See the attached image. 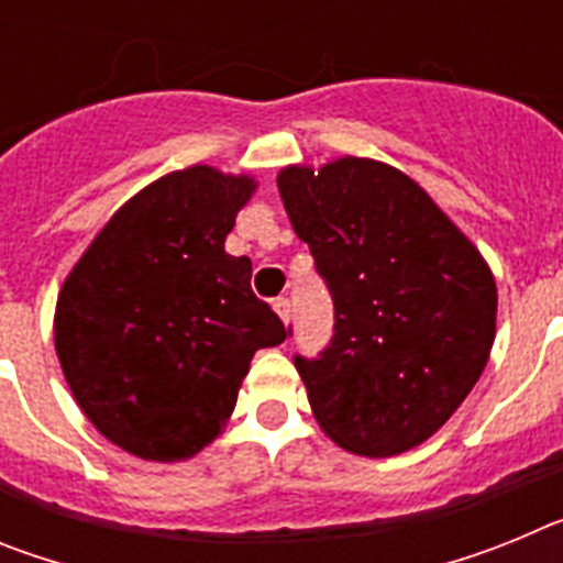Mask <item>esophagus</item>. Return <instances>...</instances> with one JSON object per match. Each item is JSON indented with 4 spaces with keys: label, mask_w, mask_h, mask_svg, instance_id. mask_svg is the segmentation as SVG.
I'll return each instance as SVG.
<instances>
[{
    "label": "esophagus",
    "mask_w": 563,
    "mask_h": 563,
    "mask_svg": "<svg viewBox=\"0 0 563 563\" xmlns=\"http://www.w3.org/2000/svg\"><path fill=\"white\" fill-rule=\"evenodd\" d=\"M273 310L278 312V318H282V321H290L292 318V305H290V298H276V301H273Z\"/></svg>",
    "instance_id": "34e87169"
}]
</instances>
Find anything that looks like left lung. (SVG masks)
Masks as SVG:
<instances>
[{"mask_svg": "<svg viewBox=\"0 0 563 563\" xmlns=\"http://www.w3.org/2000/svg\"><path fill=\"white\" fill-rule=\"evenodd\" d=\"M278 191L335 305L330 343L292 357L312 415L352 454L415 449L485 369L496 335L490 267L429 194L386 163L290 166Z\"/></svg>", "mask_w": 563, "mask_h": 563, "instance_id": "8db88e82", "label": "left lung"}]
</instances>
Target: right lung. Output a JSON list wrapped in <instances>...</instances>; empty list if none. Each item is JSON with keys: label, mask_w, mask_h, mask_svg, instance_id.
I'll return each instance as SVG.
<instances>
[{"label": "right lung", "mask_w": 563, "mask_h": 563, "mask_svg": "<svg viewBox=\"0 0 563 563\" xmlns=\"http://www.w3.org/2000/svg\"><path fill=\"white\" fill-rule=\"evenodd\" d=\"M256 183L211 166L134 194L64 282L56 352L89 422L143 460L177 462L220 434L256 350L290 332L253 296L225 236Z\"/></svg>", "instance_id": "1"}]
</instances>
